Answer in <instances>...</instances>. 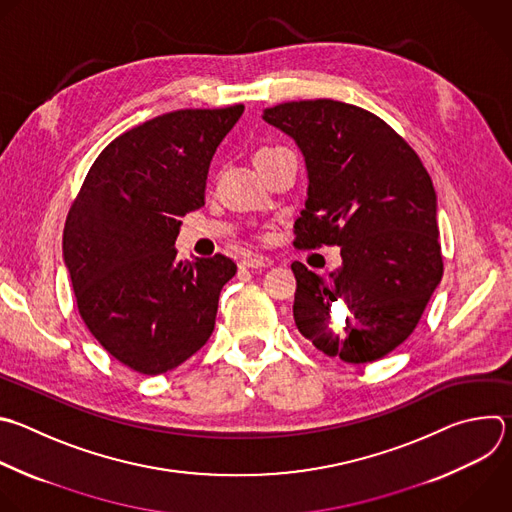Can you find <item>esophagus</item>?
Listing matches in <instances>:
<instances>
[{
	"instance_id": "esophagus-1",
	"label": "esophagus",
	"mask_w": 512,
	"mask_h": 512,
	"mask_svg": "<svg viewBox=\"0 0 512 512\" xmlns=\"http://www.w3.org/2000/svg\"><path fill=\"white\" fill-rule=\"evenodd\" d=\"M271 265V259L269 257H263V255H245L241 261H239V267L243 269H259V267H269Z\"/></svg>"
}]
</instances>
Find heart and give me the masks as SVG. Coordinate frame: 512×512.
<instances>
[{"label":"heart","mask_w":512,"mask_h":512,"mask_svg":"<svg viewBox=\"0 0 512 512\" xmlns=\"http://www.w3.org/2000/svg\"><path fill=\"white\" fill-rule=\"evenodd\" d=\"M263 150H265V148H263Z\"/></svg>","instance_id":"heart-1"}]
</instances>
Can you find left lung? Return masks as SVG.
<instances>
[{
    "instance_id": "1",
    "label": "left lung",
    "mask_w": 512,
    "mask_h": 512,
    "mask_svg": "<svg viewBox=\"0 0 512 512\" xmlns=\"http://www.w3.org/2000/svg\"><path fill=\"white\" fill-rule=\"evenodd\" d=\"M263 120L295 140L307 166L293 245L342 247V267L329 277L291 265L295 325L331 358L376 362L410 337L442 279L428 170L392 126L354 104L285 102L265 108ZM342 304L351 313L339 334L330 311Z\"/></svg>"
}]
</instances>
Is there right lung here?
<instances>
[{
	"instance_id": "obj_1",
	"label": "right lung",
	"mask_w": 512,
	"mask_h": 512,
	"mask_svg": "<svg viewBox=\"0 0 512 512\" xmlns=\"http://www.w3.org/2000/svg\"><path fill=\"white\" fill-rule=\"evenodd\" d=\"M245 106L166 112L114 138L94 160L64 227L78 311L100 346L158 376L197 354L237 273L217 253L179 261L181 217L205 205L217 146Z\"/></svg>"
}]
</instances>
